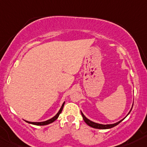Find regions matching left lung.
Instances as JSON below:
<instances>
[{"mask_svg": "<svg viewBox=\"0 0 147 147\" xmlns=\"http://www.w3.org/2000/svg\"><path fill=\"white\" fill-rule=\"evenodd\" d=\"M132 106H133V105H132ZM132 108H131L130 111L129 112V113L131 112V110H132ZM81 113H82V118L83 119H84V121H85V122L87 124H88V126H90V127H93V128H96V129H110V128H112V127H115V126L118 125V124L120 123V122L122 121V120L116 122V123H115V124H98V123H95V122L89 120L88 119H87L86 117L85 116V115L82 113L81 111Z\"/></svg>", "mask_w": 147, "mask_h": 147, "instance_id": "1", "label": "left lung"}]
</instances>
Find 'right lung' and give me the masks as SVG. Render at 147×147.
Segmentation results:
<instances>
[{
	"label": "right lung",
	"instance_id": "1",
	"mask_svg": "<svg viewBox=\"0 0 147 147\" xmlns=\"http://www.w3.org/2000/svg\"><path fill=\"white\" fill-rule=\"evenodd\" d=\"M64 105H65V102H63V104H62V107H61V108L59 109V112L57 113V115H56L55 116H54V117L51 118V119H49V120L45 121H42V122H31V121H26L27 123H28V124H34V125H37V126H43V125H47V124H51V123H52V122H54V121L57 120V118L59 117V114L62 113V109H63V107H64Z\"/></svg>",
	"mask_w": 147,
	"mask_h": 147
}]
</instances>
